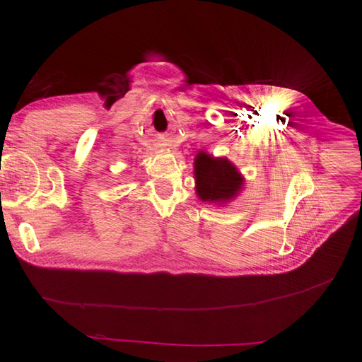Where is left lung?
<instances>
[{"label": "left lung", "instance_id": "obj_1", "mask_svg": "<svg viewBox=\"0 0 362 362\" xmlns=\"http://www.w3.org/2000/svg\"><path fill=\"white\" fill-rule=\"evenodd\" d=\"M196 193L199 199L223 204L231 201L243 187V177L234 164L225 157L199 152L194 158Z\"/></svg>", "mask_w": 362, "mask_h": 362}]
</instances>
